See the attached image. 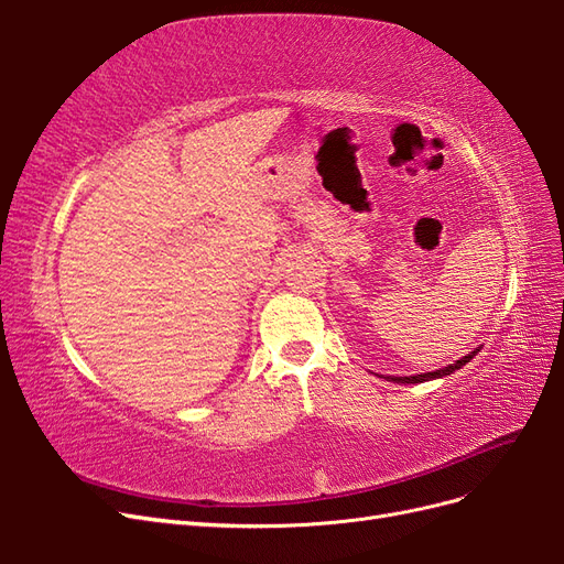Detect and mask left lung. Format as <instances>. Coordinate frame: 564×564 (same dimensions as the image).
<instances>
[{"instance_id": "obj_1", "label": "left lung", "mask_w": 564, "mask_h": 564, "mask_svg": "<svg viewBox=\"0 0 564 564\" xmlns=\"http://www.w3.org/2000/svg\"><path fill=\"white\" fill-rule=\"evenodd\" d=\"M475 352H477V350H473V352H470V355H466V357H460V360H456V365H449V367H445V369L429 371V373H416V377H392V381H398V383H423V381H429V379L447 377V373H452V371H456V369L464 367L466 362H470Z\"/></svg>"}]
</instances>
